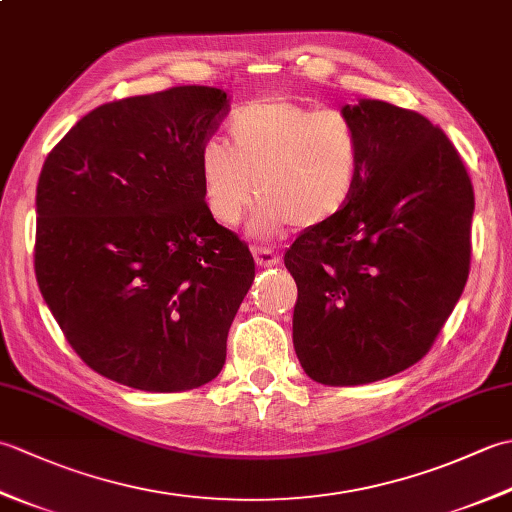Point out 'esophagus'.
<instances>
[{"instance_id":"obj_1","label":"esophagus","mask_w":512,"mask_h":512,"mask_svg":"<svg viewBox=\"0 0 512 512\" xmlns=\"http://www.w3.org/2000/svg\"><path fill=\"white\" fill-rule=\"evenodd\" d=\"M255 262H257V266H262V268H275L281 262V259H279L277 253H273V250L257 248L255 250Z\"/></svg>"}]
</instances>
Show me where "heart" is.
Instances as JSON below:
<instances>
[{
    "instance_id": "1",
    "label": "heart",
    "mask_w": 512,
    "mask_h": 512,
    "mask_svg": "<svg viewBox=\"0 0 512 512\" xmlns=\"http://www.w3.org/2000/svg\"><path fill=\"white\" fill-rule=\"evenodd\" d=\"M361 165V134L350 116L284 96L237 107L228 143L209 138L198 151L209 213L235 226L257 193L255 224L266 235L290 222L312 228L332 220L352 200Z\"/></svg>"
}]
</instances>
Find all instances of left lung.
Listing matches in <instances>:
<instances>
[{"instance_id": "left-lung-1", "label": "left lung", "mask_w": 512, "mask_h": 512, "mask_svg": "<svg viewBox=\"0 0 512 512\" xmlns=\"http://www.w3.org/2000/svg\"><path fill=\"white\" fill-rule=\"evenodd\" d=\"M363 143L352 200L284 255L297 281L292 343L321 385H367L418 363L458 303L471 264L473 184L422 114L345 105Z\"/></svg>"}]
</instances>
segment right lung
Listing matches in <instances>:
<instances>
[{"label": "right lung", "instance_id": "add662e5", "mask_svg": "<svg viewBox=\"0 0 512 512\" xmlns=\"http://www.w3.org/2000/svg\"><path fill=\"white\" fill-rule=\"evenodd\" d=\"M224 90L182 85L85 114L43 162L37 284L72 350L116 383L202 387L255 279L248 246L204 204L198 151Z\"/></svg>", "mask_w": 512, "mask_h": 512}]
</instances>
